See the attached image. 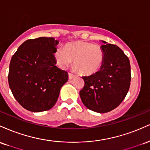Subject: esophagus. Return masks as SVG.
I'll return each mask as SVG.
<instances>
[{"label":"esophagus","instance_id":"34e87169","mask_svg":"<svg viewBox=\"0 0 150 150\" xmlns=\"http://www.w3.org/2000/svg\"><path fill=\"white\" fill-rule=\"evenodd\" d=\"M75 77V75H73V74H72L70 73H68V78H69L70 80H72V79H73Z\"/></svg>","mask_w":150,"mask_h":150}]
</instances>
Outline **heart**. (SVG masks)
Here are the masks:
<instances>
[{
  "instance_id": "obj_1",
  "label": "heart",
  "mask_w": 150,
  "mask_h": 150,
  "mask_svg": "<svg viewBox=\"0 0 150 150\" xmlns=\"http://www.w3.org/2000/svg\"><path fill=\"white\" fill-rule=\"evenodd\" d=\"M54 56L61 68L68 67L74 60L75 69L85 75L97 73L104 61V49L100 45L82 41L68 43L64 49L58 48Z\"/></svg>"
}]
</instances>
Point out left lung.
Masks as SVG:
<instances>
[{
  "instance_id": "1",
  "label": "left lung",
  "mask_w": 150,
  "mask_h": 150,
  "mask_svg": "<svg viewBox=\"0 0 150 150\" xmlns=\"http://www.w3.org/2000/svg\"><path fill=\"white\" fill-rule=\"evenodd\" d=\"M101 46L104 61L101 69L89 76H84L80 96L84 105L93 111H112L125 99L130 85V64L128 56L112 44Z\"/></svg>"
}]
</instances>
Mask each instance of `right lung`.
Instances as JSON below:
<instances>
[{
  "mask_svg": "<svg viewBox=\"0 0 150 150\" xmlns=\"http://www.w3.org/2000/svg\"><path fill=\"white\" fill-rule=\"evenodd\" d=\"M57 40L53 37L28 39L19 46L10 63L8 83L23 108L42 112L54 106L68 73L56 66L53 53Z\"/></svg>",
  "mask_w": 150,
  "mask_h": 150,
  "instance_id": "1",
  "label": "right lung"
}]
</instances>
